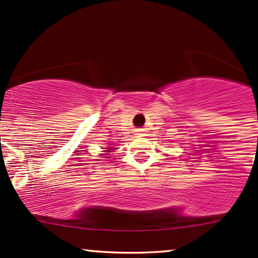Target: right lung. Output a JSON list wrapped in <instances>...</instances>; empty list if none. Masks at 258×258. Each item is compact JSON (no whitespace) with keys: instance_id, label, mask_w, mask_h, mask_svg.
Segmentation results:
<instances>
[{"instance_id":"1","label":"right lung","mask_w":258,"mask_h":258,"mask_svg":"<svg viewBox=\"0 0 258 258\" xmlns=\"http://www.w3.org/2000/svg\"><path fill=\"white\" fill-rule=\"evenodd\" d=\"M103 149H106V150H104V152H105V154H104V155H108V153H111L112 148H110V147H108V148H103ZM105 158H108V156H105Z\"/></svg>"}]
</instances>
